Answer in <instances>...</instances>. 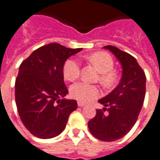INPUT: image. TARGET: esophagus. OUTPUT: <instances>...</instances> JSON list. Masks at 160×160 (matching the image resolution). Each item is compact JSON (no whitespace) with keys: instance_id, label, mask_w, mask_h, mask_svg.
<instances>
[{"instance_id":"34e87169","label":"esophagus","mask_w":160,"mask_h":160,"mask_svg":"<svg viewBox=\"0 0 160 160\" xmlns=\"http://www.w3.org/2000/svg\"><path fill=\"white\" fill-rule=\"evenodd\" d=\"M86 104L84 102H78V106H80V107H83V106H85Z\"/></svg>"}]
</instances>
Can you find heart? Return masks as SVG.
Returning <instances> with one entry per match:
<instances>
[{"label": "heart", "instance_id": "b5f03b06", "mask_svg": "<svg viewBox=\"0 0 160 160\" xmlns=\"http://www.w3.org/2000/svg\"><path fill=\"white\" fill-rule=\"evenodd\" d=\"M86 60L94 65L98 71L99 80L105 88H112L117 83L118 73L113 70L114 61L110 54L103 51L95 52L85 57ZM80 73V63L74 59H67L63 66L64 79L73 81L79 78ZM70 94L72 98L80 102H88L96 99L101 94L100 88L96 85H89L84 82H78L71 87Z\"/></svg>", "mask_w": 160, "mask_h": 160}]
</instances>
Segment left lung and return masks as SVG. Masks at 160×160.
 I'll return each mask as SVG.
<instances>
[{
	"label": "left lung",
	"instance_id": "8db88e82",
	"mask_svg": "<svg viewBox=\"0 0 160 160\" xmlns=\"http://www.w3.org/2000/svg\"><path fill=\"white\" fill-rule=\"evenodd\" d=\"M117 58L122 67L118 85L98 102L104 108L88 121L91 134L99 140L112 142L122 138L135 124L145 97V73L136 59L114 46H105ZM108 107V108H106ZM106 109L108 113L104 114Z\"/></svg>",
	"mask_w": 160,
	"mask_h": 160
}]
</instances>
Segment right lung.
Returning <instances> with one entry per match:
<instances>
[{
  "mask_svg": "<svg viewBox=\"0 0 160 160\" xmlns=\"http://www.w3.org/2000/svg\"><path fill=\"white\" fill-rule=\"evenodd\" d=\"M80 50L50 43L37 48L20 64L15 83L16 104L23 124L36 137L49 139L60 135L77 109L75 100L60 98L68 94L63 63Z\"/></svg>",
  "mask_w": 160,
  "mask_h": 160,
  "instance_id": "1",
  "label": "right lung"
}]
</instances>
